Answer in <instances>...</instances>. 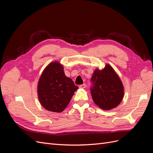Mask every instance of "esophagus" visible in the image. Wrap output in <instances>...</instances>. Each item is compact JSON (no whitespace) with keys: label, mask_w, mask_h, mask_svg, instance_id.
I'll return each instance as SVG.
<instances>
[{"label":"esophagus","mask_w":153,"mask_h":153,"mask_svg":"<svg viewBox=\"0 0 153 153\" xmlns=\"http://www.w3.org/2000/svg\"><path fill=\"white\" fill-rule=\"evenodd\" d=\"M85 87H86L85 84H82V85H79V87H80V88H85Z\"/></svg>","instance_id":"1"}]
</instances>
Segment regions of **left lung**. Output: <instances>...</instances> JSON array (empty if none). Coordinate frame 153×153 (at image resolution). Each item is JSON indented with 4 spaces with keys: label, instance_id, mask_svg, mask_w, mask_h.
Here are the masks:
<instances>
[{
    "label": "left lung",
    "instance_id": "left-lung-1",
    "mask_svg": "<svg viewBox=\"0 0 153 153\" xmlns=\"http://www.w3.org/2000/svg\"><path fill=\"white\" fill-rule=\"evenodd\" d=\"M91 93L94 102L103 110L112 109L123 98L124 88L119 77L108 64L96 69L91 78Z\"/></svg>",
    "mask_w": 153,
    "mask_h": 153
}]
</instances>
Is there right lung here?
Segmentation results:
<instances>
[{
    "instance_id": "1",
    "label": "right lung",
    "mask_w": 153,
    "mask_h": 153,
    "mask_svg": "<svg viewBox=\"0 0 153 153\" xmlns=\"http://www.w3.org/2000/svg\"><path fill=\"white\" fill-rule=\"evenodd\" d=\"M78 88L70 78L66 76L61 64L54 62L46 67L39 78L38 98L45 109L61 112Z\"/></svg>"
}]
</instances>
